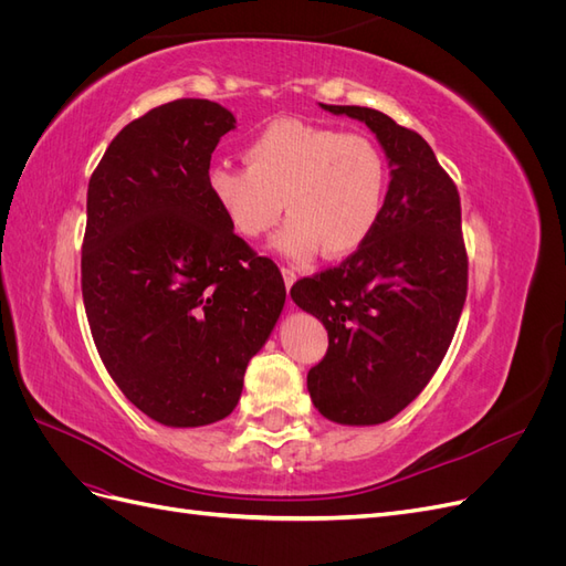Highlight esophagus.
<instances>
[{"label":"esophagus","mask_w":566,"mask_h":566,"mask_svg":"<svg viewBox=\"0 0 566 566\" xmlns=\"http://www.w3.org/2000/svg\"><path fill=\"white\" fill-rule=\"evenodd\" d=\"M281 273H283V281H285V290L290 293V287H293L295 281H297V273L293 269H283Z\"/></svg>","instance_id":"obj_1"}]
</instances>
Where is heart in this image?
Wrapping results in <instances>:
<instances>
[{
	"label": "heart",
	"instance_id": "heart-1",
	"mask_svg": "<svg viewBox=\"0 0 566 566\" xmlns=\"http://www.w3.org/2000/svg\"><path fill=\"white\" fill-rule=\"evenodd\" d=\"M245 165L208 169V193L229 227L254 241L290 214L273 235V250L306 262L321 248L339 260L361 248L385 212L389 167L380 146L364 134L273 119L245 146Z\"/></svg>",
	"mask_w": 566,
	"mask_h": 566
}]
</instances>
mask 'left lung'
Segmentation results:
<instances>
[{"label": "left lung", "instance_id": "8db88e82", "mask_svg": "<svg viewBox=\"0 0 566 566\" xmlns=\"http://www.w3.org/2000/svg\"><path fill=\"white\" fill-rule=\"evenodd\" d=\"M318 106L364 123L389 163L373 235L339 266L290 290L328 331V352L306 375L318 413L368 427L401 413L447 356L468 293L460 198L418 132L375 108Z\"/></svg>", "mask_w": 566, "mask_h": 566}]
</instances>
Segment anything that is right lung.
Masks as SVG:
<instances>
[{
	"label": "right lung",
	"instance_id": "right-lung-1",
	"mask_svg": "<svg viewBox=\"0 0 566 566\" xmlns=\"http://www.w3.org/2000/svg\"><path fill=\"white\" fill-rule=\"evenodd\" d=\"M229 108L179 98L134 119L90 179L82 297L101 361L167 427L224 420L285 304L281 271L208 193Z\"/></svg>",
	"mask_w": 566,
	"mask_h": 566
}]
</instances>
